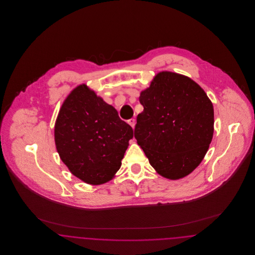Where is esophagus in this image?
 I'll use <instances>...</instances> for the list:
<instances>
[{
	"label": "esophagus",
	"instance_id": "34e87169",
	"mask_svg": "<svg viewBox=\"0 0 255 255\" xmlns=\"http://www.w3.org/2000/svg\"><path fill=\"white\" fill-rule=\"evenodd\" d=\"M128 123L131 125V127L133 129V128H134V125H135V120H134V119H131V120L128 121Z\"/></svg>",
	"mask_w": 255,
	"mask_h": 255
}]
</instances>
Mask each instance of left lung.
<instances>
[{"mask_svg":"<svg viewBox=\"0 0 255 255\" xmlns=\"http://www.w3.org/2000/svg\"><path fill=\"white\" fill-rule=\"evenodd\" d=\"M134 137L150 164L170 180L201 163L212 140L214 110L205 91L189 77L162 72L141 92Z\"/></svg>","mask_w":255,"mask_h":255,"instance_id":"obj_1","label":"left lung"}]
</instances>
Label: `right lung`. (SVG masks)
Instances as JSON below:
<instances>
[{"mask_svg":"<svg viewBox=\"0 0 255 255\" xmlns=\"http://www.w3.org/2000/svg\"><path fill=\"white\" fill-rule=\"evenodd\" d=\"M131 138L132 127L86 85L78 86L66 98L54 128L62 161L75 177L91 184L114 177Z\"/></svg>","mask_w":255,"mask_h":255,"instance_id":"obj_1","label":"right lung"}]
</instances>
